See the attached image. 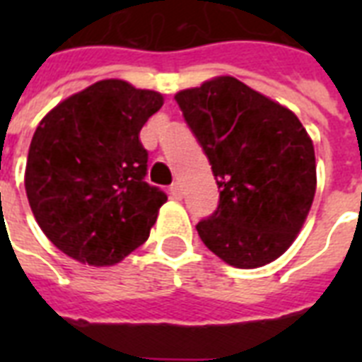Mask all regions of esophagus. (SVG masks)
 <instances>
[{
  "label": "esophagus",
  "mask_w": 362,
  "mask_h": 362,
  "mask_svg": "<svg viewBox=\"0 0 362 362\" xmlns=\"http://www.w3.org/2000/svg\"><path fill=\"white\" fill-rule=\"evenodd\" d=\"M169 192H170V195H173V197H175V199H182V186H180V184H178V182H175V184H170Z\"/></svg>",
  "instance_id": "esophagus-1"
}]
</instances>
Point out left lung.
<instances>
[{
	"mask_svg": "<svg viewBox=\"0 0 362 362\" xmlns=\"http://www.w3.org/2000/svg\"><path fill=\"white\" fill-rule=\"evenodd\" d=\"M220 189L197 223L204 246L237 269H257L291 246L315 195L312 139L291 110L233 76L175 95Z\"/></svg>",
	"mask_w": 362,
	"mask_h": 362,
	"instance_id": "8db88e82",
	"label": "left lung"
}]
</instances>
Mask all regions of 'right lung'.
I'll return each instance as SVG.
<instances>
[{"instance_id": "1", "label": "right lung", "mask_w": 362, "mask_h": 362, "mask_svg": "<svg viewBox=\"0 0 362 362\" xmlns=\"http://www.w3.org/2000/svg\"><path fill=\"white\" fill-rule=\"evenodd\" d=\"M161 105V93L109 78L62 101L37 125L25 195L65 255L109 267L148 240L167 195L144 182L148 152L139 133Z\"/></svg>"}]
</instances>
